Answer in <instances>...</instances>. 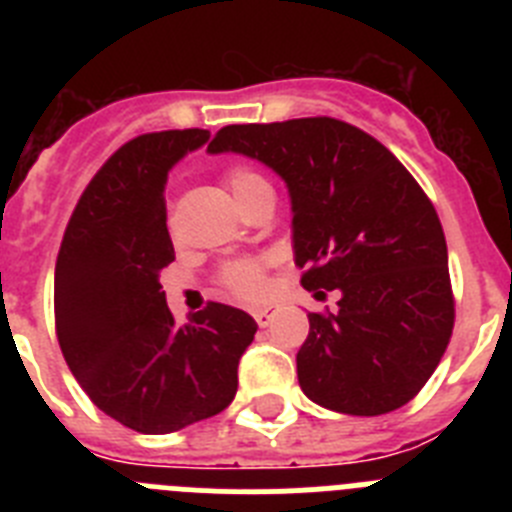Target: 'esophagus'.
<instances>
[{
	"instance_id": "1",
	"label": "esophagus",
	"mask_w": 512,
	"mask_h": 512,
	"mask_svg": "<svg viewBox=\"0 0 512 512\" xmlns=\"http://www.w3.org/2000/svg\"><path fill=\"white\" fill-rule=\"evenodd\" d=\"M271 315H274V307H256V310H253V318H256V323H259L261 328H266V325L271 323Z\"/></svg>"
}]
</instances>
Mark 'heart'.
<instances>
[{
    "mask_svg": "<svg viewBox=\"0 0 512 512\" xmlns=\"http://www.w3.org/2000/svg\"><path fill=\"white\" fill-rule=\"evenodd\" d=\"M225 184L233 192L235 202H241L246 194H251L253 189L269 184L261 174H256L253 169L246 166H230L225 171ZM220 282L228 289L230 295L241 297V300H259L266 295V271L264 261L259 259H238L230 261L220 271Z\"/></svg>",
    "mask_w": 512,
    "mask_h": 512,
    "instance_id": "obj_1",
    "label": "heart"
}]
</instances>
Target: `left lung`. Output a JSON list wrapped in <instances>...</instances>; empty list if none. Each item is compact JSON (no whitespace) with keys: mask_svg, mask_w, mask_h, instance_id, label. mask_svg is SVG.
<instances>
[{"mask_svg":"<svg viewBox=\"0 0 512 512\" xmlns=\"http://www.w3.org/2000/svg\"><path fill=\"white\" fill-rule=\"evenodd\" d=\"M207 151L241 153L282 176L302 287L341 295L336 312L307 315L302 392L346 415L413 400L449 346L454 295L441 220L410 171L333 117L228 125Z\"/></svg>","mask_w":512,"mask_h":512,"instance_id":"obj_1","label":"left lung"}]
</instances>
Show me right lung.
<instances>
[{"label":"right lung","mask_w":512,"mask_h":512,"mask_svg":"<svg viewBox=\"0 0 512 512\" xmlns=\"http://www.w3.org/2000/svg\"><path fill=\"white\" fill-rule=\"evenodd\" d=\"M207 140L210 130H164L117 148L76 202L56 261L63 359L102 413L148 436L223 413L259 328L220 302L179 325L158 282L174 261L166 179Z\"/></svg>","instance_id":"1"}]
</instances>
